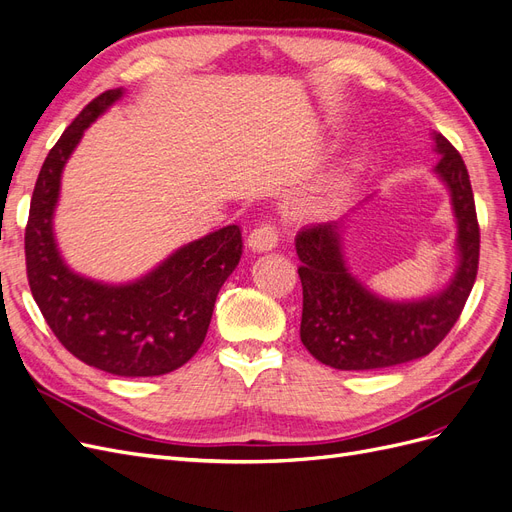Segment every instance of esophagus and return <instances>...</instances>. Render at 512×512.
<instances>
[{
    "label": "esophagus",
    "mask_w": 512,
    "mask_h": 512,
    "mask_svg": "<svg viewBox=\"0 0 512 512\" xmlns=\"http://www.w3.org/2000/svg\"><path fill=\"white\" fill-rule=\"evenodd\" d=\"M277 245V228L273 224H260L256 226L250 237H247V247L252 252H269Z\"/></svg>",
    "instance_id": "esophagus-1"
}]
</instances>
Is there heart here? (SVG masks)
Returning a JSON list of instances; mask_svg holds the SVG:
<instances>
[{"label": "heart", "mask_w": 512, "mask_h": 512, "mask_svg": "<svg viewBox=\"0 0 512 512\" xmlns=\"http://www.w3.org/2000/svg\"><path fill=\"white\" fill-rule=\"evenodd\" d=\"M342 175L339 173H329L320 177L314 185H312V192L307 196V205H327L331 200L342 192Z\"/></svg>", "instance_id": "b5f03b06"}]
</instances>
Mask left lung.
<instances>
[{
    "mask_svg": "<svg viewBox=\"0 0 512 512\" xmlns=\"http://www.w3.org/2000/svg\"><path fill=\"white\" fill-rule=\"evenodd\" d=\"M440 160L433 168L451 194L457 222V269L440 292L395 301L354 277L344 256V220L303 228L297 235L303 286L301 342L320 363L367 371L429 354L453 329L478 271L480 230L468 168L457 149L433 132Z\"/></svg>",
    "mask_w": 512,
    "mask_h": 512,
    "instance_id": "8db88e82",
    "label": "left lung"
}]
</instances>
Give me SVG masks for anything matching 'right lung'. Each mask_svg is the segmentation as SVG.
<instances>
[{
    "label": "right lung",
    "mask_w": 512,
    "mask_h": 512,
    "mask_svg": "<svg viewBox=\"0 0 512 512\" xmlns=\"http://www.w3.org/2000/svg\"><path fill=\"white\" fill-rule=\"evenodd\" d=\"M123 91L91 100L46 156L25 228L27 280L55 337L83 363L123 378L162 376L203 346L218 292L241 258L239 226H224L179 247L128 284H106L72 271L53 235L61 173L85 130Z\"/></svg>",
    "instance_id": "1"
}]
</instances>
